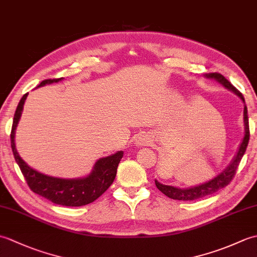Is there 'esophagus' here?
Returning <instances> with one entry per match:
<instances>
[{
    "label": "esophagus",
    "instance_id": "esophagus-1",
    "mask_svg": "<svg viewBox=\"0 0 257 257\" xmlns=\"http://www.w3.org/2000/svg\"><path fill=\"white\" fill-rule=\"evenodd\" d=\"M149 143H150L149 137H147V136H145V135H141L137 139H136V146H138V147H143Z\"/></svg>",
    "mask_w": 257,
    "mask_h": 257
}]
</instances>
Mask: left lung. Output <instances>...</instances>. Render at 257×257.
Instances as JSON below:
<instances>
[{"label": "left lung", "mask_w": 257, "mask_h": 257, "mask_svg": "<svg viewBox=\"0 0 257 257\" xmlns=\"http://www.w3.org/2000/svg\"><path fill=\"white\" fill-rule=\"evenodd\" d=\"M204 77L210 78V79H214L217 83L221 84L224 88L227 90H230L234 92L236 96L241 98V100L244 102V111H243V122H244V136L243 139L239 144L238 150L236 152V155L234 156L232 161L228 163V166L223 170L221 173L217 174L216 177L213 179L209 180L202 184L199 185H194V187H190V188H178V187H173V185H167V184H162L159 181L156 180V185L157 188L159 189L161 192L167 195L168 198L173 199V200H180V201H193V200H198L201 198H205L207 195H211L213 193L217 192V191L225 188L226 185L232 181V179L234 177V174L236 172V169L241 162L242 158L245 154V150L247 148L248 145V140H249V129H248V118H247V107L245 105V100L244 97L242 96L241 92H239L235 87H234L230 81H228L224 76L219 74V73H210V74H205Z\"/></svg>", "instance_id": "1"}]
</instances>
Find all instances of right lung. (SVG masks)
Segmentation results:
<instances>
[{"mask_svg": "<svg viewBox=\"0 0 257 257\" xmlns=\"http://www.w3.org/2000/svg\"><path fill=\"white\" fill-rule=\"evenodd\" d=\"M63 78L45 79L37 87H43L53 83H58ZM29 94H25L20 100L13 119L12 132H11V147L22 173L33 192L43 196L55 204L65 206H81L89 204L97 200L110 187L117 174V168L123 156V151L100 158L92 167L89 174L83 178L65 179L47 176L31 168L20 157L15 147V130L23 111V106Z\"/></svg>", "mask_w": 257, "mask_h": 257, "instance_id": "1", "label": "right lung"}]
</instances>
